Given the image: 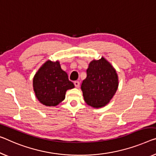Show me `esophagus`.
I'll return each instance as SVG.
<instances>
[{
  "instance_id": "34e87169",
  "label": "esophagus",
  "mask_w": 156,
  "mask_h": 156,
  "mask_svg": "<svg viewBox=\"0 0 156 156\" xmlns=\"http://www.w3.org/2000/svg\"><path fill=\"white\" fill-rule=\"evenodd\" d=\"M74 85H75L76 87L78 88L79 86H80V82H79V81H75V82H74Z\"/></svg>"
}]
</instances>
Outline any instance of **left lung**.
<instances>
[{"instance_id": "8db88e82", "label": "left lung", "mask_w": 156, "mask_h": 156, "mask_svg": "<svg viewBox=\"0 0 156 156\" xmlns=\"http://www.w3.org/2000/svg\"><path fill=\"white\" fill-rule=\"evenodd\" d=\"M118 76L110 62L104 57L93 59L87 69V78L83 81L81 90L84 100L91 107L99 108L110 102L117 91Z\"/></svg>"}]
</instances>
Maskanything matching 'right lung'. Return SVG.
I'll list each match as a JSON object with an SVG mask.
<instances>
[{"label":"right lung","mask_w":156,"mask_h":156,"mask_svg":"<svg viewBox=\"0 0 156 156\" xmlns=\"http://www.w3.org/2000/svg\"><path fill=\"white\" fill-rule=\"evenodd\" d=\"M36 98L46 106H55L65 99L68 90L75 87L59 62L48 59L39 68L33 78Z\"/></svg>","instance_id":"right-lung-1"}]
</instances>
